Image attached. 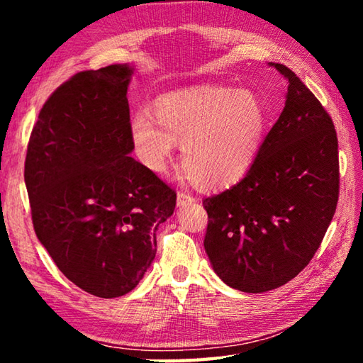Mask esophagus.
Returning <instances> with one entry per match:
<instances>
[{
  "label": "esophagus",
  "mask_w": 363,
  "mask_h": 363,
  "mask_svg": "<svg viewBox=\"0 0 363 363\" xmlns=\"http://www.w3.org/2000/svg\"><path fill=\"white\" fill-rule=\"evenodd\" d=\"M195 201V196L186 194V192H179L177 194V206H184V205H190Z\"/></svg>",
  "instance_id": "esophagus-1"
}]
</instances>
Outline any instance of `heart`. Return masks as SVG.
<instances>
[{
	"mask_svg": "<svg viewBox=\"0 0 363 363\" xmlns=\"http://www.w3.org/2000/svg\"><path fill=\"white\" fill-rule=\"evenodd\" d=\"M266 113L250 91L203 86L162 97L139 110L130 136L139 162L153 173L167 171L181 143V168L200 189H218L240 179L262 144Z\"/></svg>",
	"mask_w": 363,
	"mask_h": 363,
	"instance_id": "obj_1",
	"label": "heart"
}]
</instances>
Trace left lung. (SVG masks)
<instances>
[{
    "instance_id": "8db88e82",
    "label": "left lung",
    "mask_w": 363,
    "mask_h": 363,
    "mask_svg": "<svg viewBox=\"0 0 363 363\" xmlns=\"http://www.w3.org/2000/svg\"><path fill=\"white\" fill-rule=\"evenodd\" d=\"M270 65L288 79L284 112L243 179L203 200L211 266L245 293L296 277L320 247L340 196L333 120L296 73Z\"/></svg>"
}]
</instances>
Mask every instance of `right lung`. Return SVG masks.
<instances>
[{"instance_id": "right-lung-1", "label": "right lung", "mask_w": 363, "mask_h": 363, "mask_svg": "<svg viewBox=\"0 0 363 363\" xmlns=\"http://www.w3.org/2000/svg\"><path fill=\"white\" fill-rule=\"evenodd\" d=\"M134 69L108 65L67 79L30 134L26 186L33 229L60 272L86 293H130L157 253L176 192L130 157Z\"/></svg>"}]
</instances>
